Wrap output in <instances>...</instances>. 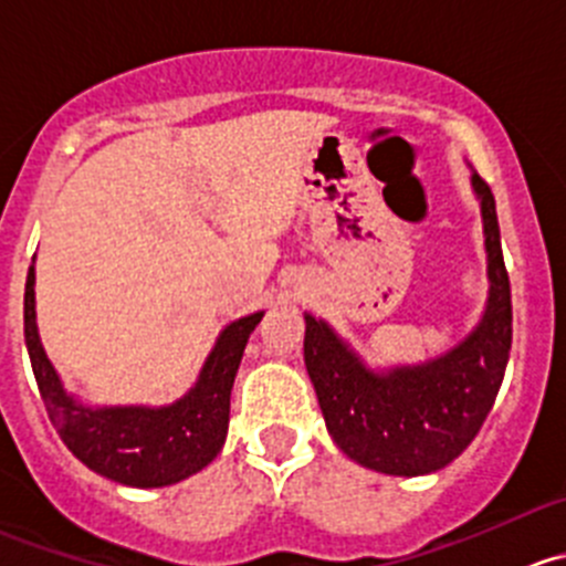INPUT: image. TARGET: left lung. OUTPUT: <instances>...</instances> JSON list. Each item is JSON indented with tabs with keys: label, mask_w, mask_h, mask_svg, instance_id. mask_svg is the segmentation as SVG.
<instances>
[{
	"label": "left lung",
	"mask_w": 566,
	"mask_h": 566,
	"mask_svg": "<svg viewBox=\"0 0 566 566\" xmlns=\"http://www.w3.org/2000/svg\"><path fill=\"white\" fill-rule=\"evenodd\" d=\"M486 234L490 301L484 321L451 354L420 367L373 373L306 315L304 361L339 451L387 475H426L451 464L484 426L512 350V287L501 251L495 196L475 174Z\"/></svg>",
	"instance_id": "obj_1"
}]
</instances>
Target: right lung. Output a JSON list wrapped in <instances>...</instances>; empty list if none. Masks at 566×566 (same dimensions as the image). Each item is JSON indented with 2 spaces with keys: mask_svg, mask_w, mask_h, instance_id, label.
I'll list each match as a JSON object with an SVG mask.
<instances>
[{
  "mask_svg": "<svg viewBox=\"0 0 566 566\" xmlns=\"http://www.w3.org/2000/svg\"><path fill=\"white\" fill-rule=\"evenodd\" d=\"M32 284L35 271L30 268L24 284V339L32 373L60 440L85 468L126 486H168L199 473L218 457L227 440L234 376L262 312L223 328L199 384L177 403L163 409H87L65 392L52 361L43 354Z\"/></svg>",
  "mask_w": 566,
  "mask_h": 566,
  "instance_id": "1",
  "label": "right lung"
}]
</instances>
